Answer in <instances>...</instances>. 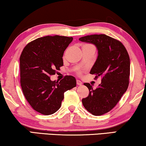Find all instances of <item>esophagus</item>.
Instances as JSON below:
<instances>
[{
    "mask_svg": "<svg viewBox=\"0 0 146 146\" xmlns=\"http://www.w3.org/2000/svg\"><path fill=\"white\" fill-rule=\"evenodd\" d=\"M76 84H77V85H78V86H81L82 84V82L80 80H76Z\"/></svg>",
    "mask_w": 146,
    "mask_h": 146,
    "instance_id": "esophagus-1",
    "label": "esophagus"
}]
</instances>
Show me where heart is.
<instances>
[{"instance_id":"obj_1","label":"heart","mask_w":146,"mask_h":146,"mask_svg":"<svg viewBox=\"0 0 146 146\" xmlns=\"http://www.w3.org/2000/svg\"><path fill=\"white\" fill-rule=\"evenodd\" d=\"M77 72L78 73V74H80V70H78V71H77Z\"/></svg>"}]
</instances>
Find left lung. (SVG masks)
<instances>
[{
	"instance_id": "obj_1",
	"label": "left lung",
	"mask_w": 146,
	"mask_h": 146,
	"mask_svg": "<svg viewBox=\"0 0 146 146\" xmlns=\"http://www.w3.org/2000/svg\"><path fill=\"white\" fill-rule=\"evenodd\" d=\"M82 42L94 44L98 56L90 70L102 82L94 90L89 83L84 85L89 95L82 100L84 107L94 115L108 112L115 106L129 85L130 61L127 50L120 41L106 35H92L80 38Z\"/></svg>"
}]
</instances>
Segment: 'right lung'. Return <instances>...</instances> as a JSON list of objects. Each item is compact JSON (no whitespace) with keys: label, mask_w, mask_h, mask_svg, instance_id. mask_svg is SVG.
Masks as SVG:
<instances>
[{"label":"right lung","mask_w":146,"mask_h":146,"mask_svg":"<svg viewBox=\"0 0 146 146\" xmlns=\"http://www.w3.org/2000/svg\"><path fill=\"white\" fill-rule=\"evenodd\" d=\"M72 37L46 36L31 42L24 48L20 57L21 86L31 107L43 115L58 110L66 91L76 87L72 76L60 81H52L50 76L63 66L64 52Z\"/></svg>","instance_id":"1"}]
</instances>
